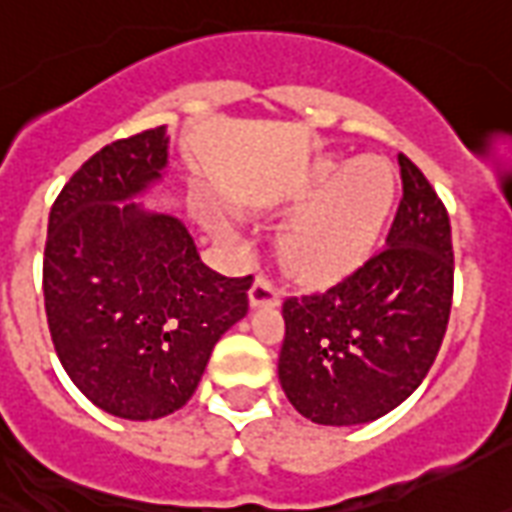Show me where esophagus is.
<instances>
[{
	"label": "esophagus",
	"instance_id": "obj_1",
	"mask_svg": "<svg viewBox=\"0 0 512 512\" xmlns=\"http://www.w3.org/2000/svg\"><path fill=\"white\" fill-rule=\"evenodd\" d=\"M279 287L268 279V276L257 274L252 287H249V304L252 306H276L279 304Z\"/></svg>",
	"mask_w": 512,
	"mask_h": 512
}]
</instances>
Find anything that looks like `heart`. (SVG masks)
Returning a JSON list of instances; mask_svg holds the SVG:
<instances>
[{"label": "heart", "mask_w": 512, "mask_h": 512, "mask_svg": "<svg viewBox=\"0 0 512 512\" xmlns=\"http://www.w3.org/2000/svg\"><path fill=\"white\" fill-rule=\"evenodd\" d=\"M393 200V179L380 160H320L295 195L304 208L279 238L290 274L325 282L358 266L374 246ZM214 225L222 227L219 217Z\"/></svg>", "instance_id": "b5f03b06"}]
</instances>
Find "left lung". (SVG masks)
<instances>
[{
	"mask_svg": "<svg viewBox=\"0 0 512 512\" xmlns=\"http://www.w3.org/2000/svg\"><path fill=\"white\" fill-rule=\"evenodd\" d=\"M401 200L385 246L323 293L287 298L279 382L323 426H358L396 410L437 358L453 301L448 211L399 154Z\"/></svg>",
	"mask_w": 512,
	"mask_h": 512,
	"instance_id": "obj_1",
	"label": "left lung"
}]
</instances>
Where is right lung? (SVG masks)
<instances>
[{
    "label": "right lung",
    "mask_w": 512,
    "mask_h": 512,
    "mask_svg": "<svg viewBox=\"0 0 512 512\" xmlns=\"http://www.w3.org/2000/svg\"><path fill=\"white\" fill-rule=\"evenodd\" d=\"M165 165V127L113 140L75 170L48 217L43 295L56 355L86 399L124 420L181 410L249 309L252 276L211 271L179 217L132 203Z\"/></svg>",
    "instance_id": "obj_1"
}]
</instances>
